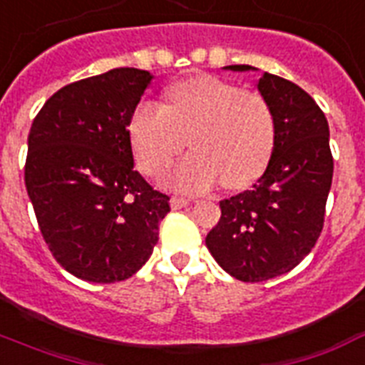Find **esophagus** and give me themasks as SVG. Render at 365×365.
I'll use <instances>...</instances> for the list:
<instances>
[{"label": "esophagus", "instance_id": "obj_1", "mask_svg": "<svg viewBox=\"0 0 365 365\" xmlns=\"http://www.w3.org/2000/svg\"><path fill=\"white\" fill-rule=\"evenodd\" d=\"M189 204H191V200H189V198H183V197H173V198H170V206H173L174 210L185 208V206H189Z\"/></svg>", "mask_w": 365, "mask_h": 365}]
</instances>
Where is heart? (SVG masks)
<instances>
[{"label": "heart", "instance_id": "heart-1", "mask_svg": "<svg viewBox=\"0 0 365 365\" xmlns=\"http://www.w3.org/2000/svg\"><path fill=\"white\" fill-rule=\"evenodd\" d=\"M129 135L136 161L152 176L170 165L189 136L192 152L165 174L170 187L204 191L223 178V185L238 189L264 170L274 150L275 118L260 91L195 76L170 88L167 105L136 106Z\"/></svg>", "mask_w": 365, "mask_h": 365}]
</instances>
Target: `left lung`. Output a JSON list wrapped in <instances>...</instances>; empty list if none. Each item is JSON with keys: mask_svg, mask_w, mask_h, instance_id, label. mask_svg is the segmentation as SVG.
Segmentation results:
<instances>
[{"mask_svg": "<svg viewBox=\"0 0 365 365\" xmlns=\"http://www.w3.org/2000/svg\"><path fill=\"white\" fill-rule=\"evenodd\" d=\"M257 88L275 118L268 167L253 187L219 202L221 219L206 236L217 264L245 283L287 274L309 255L324 225L334 176L330 129L313 97L269 73L260 76Z\"/></svg>", "mask_w": 365, "mask_h": 365, "instance_id": "1", "label": "left lung"}]
</instances>
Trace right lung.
<instances>
[{"label": "right lung", "mask_w": 365, "mask_h": 365, "mask_svg": "<svg viewBox=\"0 0 365 365\" xmlns=\"http://www.w3.org/2000/svg\"><path fill=\"white\" fill-rule=\"evenodd\" d=\"M153 76L121 67L63 86L35 115L26 189L54 259L90 283L146 264L170 198L133 165L129 123Z\"/></svg>", "instance_id": "1"}]
</instances>
